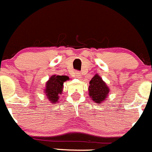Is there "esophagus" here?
Listing matches in <instances>:
<instances>
[{
  "instance_id": "34e87169",
  "label": "esophagus",
  "mask_w": 152,
  "mask_h": 152,
  "mask_svg": "<svg viewBox=\"0 0 152 152\" xmlns=\"http://www.w3.org/2000/svg\"><path fill=\"white\" fill-rule=\"evenodd\" d=\"M75 76L77 78H78V79H80L81 77H82L80 72H75Z\"/></svg>"
}]
</instances>
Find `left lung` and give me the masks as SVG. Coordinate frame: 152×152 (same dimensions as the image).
Listing matches in <instances>:
<instances>
[{
    "mask_svg": "<svg viewBox=\"0 0 152 152\" xmlns=\"http://www.w3.org/2000/svg\"><path fill=\"white\" fill-rule=\"evenodd\" d=\"M110 88L98 74H96L89 81L88 94L91 100L97 105L101 104L106 100Z\"/></svg>",
    "mask_w": 152,
    "mask_h": 152,
    "instance_id": "left-lung-1",
    "label": "left lung"
}]
</instances>
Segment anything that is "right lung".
<instances>
[{"mask_svg": "<svg viewBox=\"0 0 152 152\" xmlns=\"http://www.w3.org/2000/svg\"><path fill=\"white\" fill-rule=\"evenodd\" d=\"M69 80L66 75H54L49 77L46 83L44 89L45 95L47 97L49 103H56L60 100V94H62L64 89V83Z\"/></svg>", "mask_w": 152, "mask_h": 152, "instance_id": "1", "label": "right lung"}]
</instances>
